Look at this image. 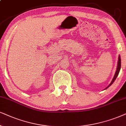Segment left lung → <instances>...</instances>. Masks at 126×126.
Segmentation results:
<instances>
[{"label": "left lung", "mask_w": 126, "mask_h": 126, "mask_svg": "<svg viewBox=\"0 0 126 126\" xmlns=\"http://www.w3.org/2000/svg\"><path fill=\"white\" fill-rule=\"evenodd\" d=\"M120 68H121V58H120V56L119 55V57H118V62H117V68H116V72H115V74H114V77L113 78L112 81H111L110 83V84L105 89V90H106L108 88H109V87L113 83L114 81L116 80V78H117V76H118L119 75V72H120Z\"/></svg>", "instance_id": "8db88e82"}]
</instances>
